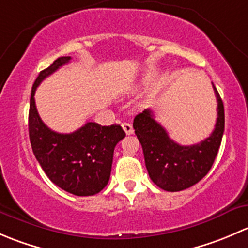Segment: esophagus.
Here are the masks:
<instances>
[{
  "label": "esophagus",
  "mask_w": 248,
  "mask_h": 248,
  "mask_svg": "<svg viewBox=\"0 0 248 248\" xmlns=\"http://www.w3.org/2000/svg\"><path fill=\"white\" fill-rule=\"evenodd\" d=\"M122 128H124V131L126 132V134H133L134 129H133V126H132L131 124H128V122H124L122 124Z\"/></svg>",
  "instance_id": "34e87169"
}]
</instances>
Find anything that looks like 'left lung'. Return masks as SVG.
<instances>
[{
	"mask_svg": "<svg viewBox=\"0 0 248 248\" xmlns=\"http://www.w3.org/2000/svg\"><path fill=\"white\" fill-rule=\"evenodd\" d=\"M212 86L217 98V121L210 137L198 144L185 146L169 138L150 109L134 117L133 128L141 144L150 179L164 191L189 188L201 181L214 164L224 132V107L214 82Z\"/></svg>",
	"mask_w": 248,
	"mask_h": 248,
	"instance_id": "obj_1",
	"label": "left lung"
}]
</instances>
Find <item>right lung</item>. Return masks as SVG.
Instances as JSON below:
<instances>
[{"label": "right lung", "instance_id": "right-lung-1", "mask_svg": "<svg viewBox=\"0 0 248 248\" xmlns=\"http://www.w3.org/2000/svg\"><path fill=\"white\" fill-rule=\"evenodd\" d=\"M71 56L55 60L42 71L32 86L29 133L32 151L43 170L56 186L74 196H93L107 186L111 171L114 149L126 133L120 124L101 126L87 122L76 132L51 131L39 117L34 92L42 81L68 63Z\"/></svg>", "mask_w": 248, "mask_h": 248}]
</instances>
